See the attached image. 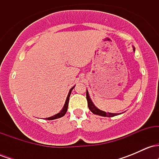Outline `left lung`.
<instances>
[{
    "instance_id": "left-lung-1",
    "label": "left lung",
    "mask_w": 159,
    "mask_h": 159,
    "mask_svg": "<svg viewBox=\"0 0 159 159\" xmlns=\"http://www.w3.org/2000/svg\"><path fill=\"white\" fill-rule=\"evenodd\" d=\"M133 50H134V52L135 51V48H134V47H133ZM87 104H88L89 109H90L91 112L93 113L94 114L99 115V116H107V117H112V116H116V115H119V114H122V113H120V114H114V113L105 112V111H103L100 110V109H98V107H96V105H95L93 104V102H92V100H91L90 96H89L88 91H87Z\"/></svg>"
}]
</instances>
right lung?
Listing matches in <instances>:
<instances>
[{"label": "right lung", "mask_w": 159, "mask_h": 159, "mask_svg": "<svg viewBox=\"0 0 159 159\" xmlns=\"http://www.w3.org/2000/svg\"><path fill=\"white\" fill-rule=\"evenodd\" d=\"M75 87V86H74V87H72V88L69 90V92L68 93V96H67L66 97V102H65V104L64 105H63V107L62 108V110L60 111L59 113H57V114L54 115V116H50V117H48V118H45V120H55V119H58V118H61L62 116H63L64 115L66 114V113L67 111V109H68V105H69V96H70L71 95V93H72V90H73L74 87Z\"/></svg>", "instance_id": "1"}]
</instances>
